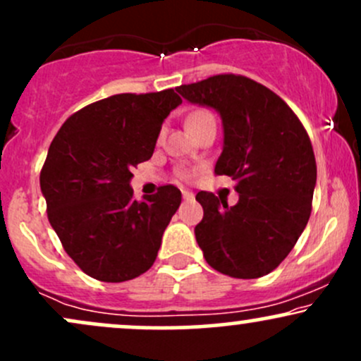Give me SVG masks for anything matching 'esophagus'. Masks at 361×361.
<instances>
[{
    "label": "esophagus",
    "mask_w": 361,
    "mask_h": 361,
    "mask_svg": "<svg viewBox=\"0 0 361 361\" xmlns=\"http://www.w3.org/2000/svg\"><path fill=\"white\" fill-rule=\"evenodd\" d=\"M181 193H183V200H186V202L193 200V198H195V195L192 192H188V190H183V192H181Z\"/></svg>",
    "instance_id": "1"
}]
</instances>
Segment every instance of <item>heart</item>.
Segmentation results:
<instances>
[{
  "instance_id": "heart-1",
  "label": "heart",
  "mask_w": 361,
  "mask_h": 361,
  "mask_svg": "<svg viewBox=\"0 0 361 361\" xmlns=\"http://www.w3.org/2000/svg\"><path fill=\"white\" fill-rule=\"evenodd\" d=\"M210 118H214V115L210 114V111H207V110H195L193 114H190L188 118H186V127H188L190 130H192V128L198 127V126H200V123H204V122H207V120H210Z\"/></svg>"
}]
</instances>
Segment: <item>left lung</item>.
Segmentation results:
<instances>
[{
    "instance_id": "8db88e82",
    "label": "left lung",
    "mask_w": 361,
    "mask_h": 361,
    "mask_svg": "<svg viewBox=\"0 0 361 361\" xmlns=\"http://www.w3.org/2000/svg\"><path fill=\"white\" fill-rule=\"evenodd\" d=\"M188 103L221 115L224 144L215 175L238 180V204L198 192L204 219L195 238L214 270L259 279L287 258L304 233L316 188L307 132L267 86L235 74L176 88Z\"/></svg>"
}]
</instances>
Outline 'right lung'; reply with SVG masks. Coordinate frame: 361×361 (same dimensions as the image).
Instances as JSON below:
<instances>
[{
    "label": "right lung",
    "instance_id": "right-lung-1",
    "mask_svg": "<svg viewBox=\"0 0 361 361\" xmlns=\"http://www.w3.org/2000/svg\"><path fill=\"white\" fill-rule=\"evenodd\" d=\"M178 105L175 90L114 94L71 115L54 137L40 173L49 222L91 279L118 283L154 263L181 192L166 185L135 200L130 169L151 159Z\"/></svg>",
    "mask_w": 361,
    "mask_h": 361
}]
</instances>
